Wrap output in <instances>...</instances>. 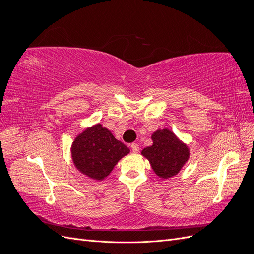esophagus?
<instances>
[{
  "label": "esophagus",
  "instance_id": "obj_1",
  "mask_svg": "<svg viewBox=\"0 0 254 254\" xmlns=\"http://www.w3.org/2000/svg\"><path fill=\"white\" fill-rule=\"evenodd\" d=\"M131 149H132V151H133L134 153L139 152V151H140V146L137 145L136 143H132V144H131Z\"/></svg>",
  "mask_w": 254,
  "mask_h": 254
}]
</instances>
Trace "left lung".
Wrapping results in <instances>:
<instances>
[{"instance_id":"left-lung-1","label":"left lung","mask_w":254,"mask_h":254,"mask_svg":"<svg viewBox=\"0 0 254 254\" xmlns=\"http://www.w3.org/2000/svg\"><path fill=\"white\" fill-rule=\"evenodd\" d=\"M152 145L141 155L149 161L153 172L160 178L168 179L178 174L190 159V148L171 130L158 129L151 134Z\"/></svg>"}]
</instances>
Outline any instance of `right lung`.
Returning <instances> with one entry per match:
<instances>
[{
  "label": "right lung",
  "mask_w": 254,
  "mask_h": 254,
  "mask_svg": "<svg viewBox=\"0 0 254 254\" xmlns=\"http://www.w3.org/2000/svg\"><path fill=\"white\" fill-rule=\"evenodd\" d=\"M129 152L127 146L115 139L110 130L101 124L84 129L71 146L75 167L96 181L109 176L119 161Z\"/></svg>",
  "instance_id": "obj_1"
}]
</instances>
